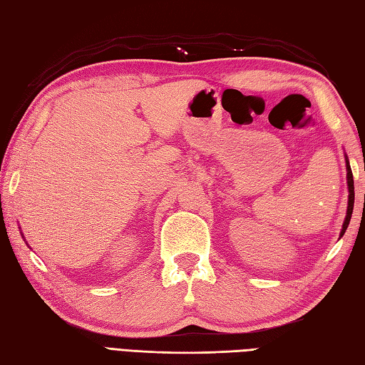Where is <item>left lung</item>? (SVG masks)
Returning a JSON list of instances; mask_svg holds the SVG:
<instances>
[{
    "label": "left lung",
    "instance_id": "left-lung-1",
    "mask_svg": "<svg viewBox=\"0 0 365 365\" xmlns=\"http://www.w3.org/2000/svg\"><path fill=\"white\" fill-rule=\"evenodd\" d=\"M345 165H346V185H348V206H346V215H345V220H344V225H341V232L340 236L345 235L346 228L349 225V220H351V214H353V206H354V181H353V173H351V167H349V160H348V155L345 154Z\"/></svg>",
    "mask_w": 365,
    "mask_h": 365
}]
</instances>
